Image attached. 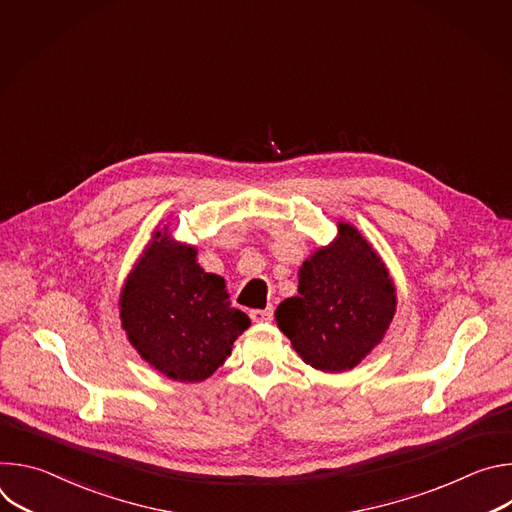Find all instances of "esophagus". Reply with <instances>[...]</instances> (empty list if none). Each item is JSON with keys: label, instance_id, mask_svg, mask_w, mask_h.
<instances>
[{"label": "esophagus", "instance_id": "1", "mask_svg": "<svg viewBox=\"0 0 512 512\" xmlns=\"http://www.w3.org/2000/svg\"><path fill=\"white\" fill-rule=\"evenodd\" d=\"M251 320L253 322H267L273 318V308H265V310H251Z\"/></svg>", "mask_w": 512, "mask_h": 512}]
</instances>
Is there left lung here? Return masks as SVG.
I'll return each instance as SVG.
<instances>
[{"mask_svg": "<svg viewBox=\"0 0 512 512\" xmlns=\"http://www.w3.org/2000/svg\"><path fill=\"white\" fill-rule=\"evenodd\" d=\"M340 237L300 269V296L275 310L281 332L302 360L326 373L354 369L385 336L395 285L373 247L340 223Z\"/></svg>", "mask_w": 512, "mask_h": 512, "instance_id": "obj_1", "label": "left lung"}]
</instances>
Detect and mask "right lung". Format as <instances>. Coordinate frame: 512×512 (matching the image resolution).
<instances>
[{
    "label": "right lung",
    "instance_id": "1",
    "mask_svg": "<svg viewBox=\"0 0 512 512\" xmlns=\"http://www.w3.org/2000/svg\"><path fill=\"white\" fill-rule=\"evenodd\" d=\"M121 324L152 367L198 383L227 360L251 320L231 308L225 279L204 273L194 247L156 233L121 291Z\"/></svg>",
    "mask_w": 512,
    "mask_h": 512
}]
</instances>
